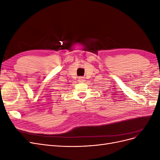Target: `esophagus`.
<instances>
[{
  "label": "esophagus",
  "mask_w": 160,
  "mask_h": 160,
  "mask_svg": "<svg viewBox=\"0 0 160 160\" xmlns=\"http://www.w3.org/2000/svg\"><path fill=\"white\" fill-rule=\"evenodd\" d=\"M85 81V79L83 78V77H79V81L81 82V83H83V82H84Z\"/></svg>",
  "instance_id": "34e87169"
}]
</instances>
